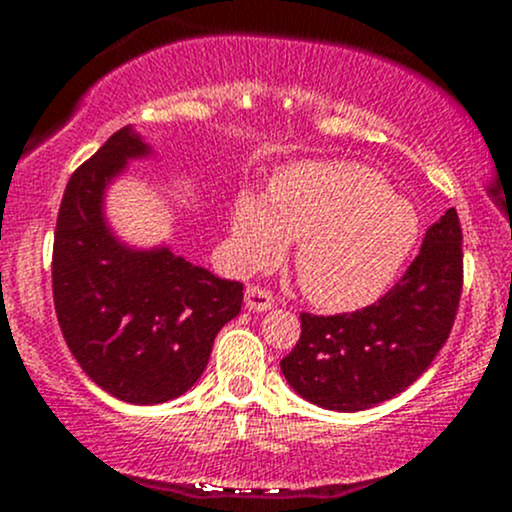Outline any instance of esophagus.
<instances>
[{
    "mask_svg": "<svg viewBox=\"0 0 512 512\" xmlns=\"http://www.w3.org/2000/svg\"><path fill=\"white\" fill-rule=\"evenodd\" d=\"M275 307V299L267 289L262 287H247L245 289V309L250 312H270Z\"/></svg>",
    "mask_w": 512,
    "mask_h": 512,
    "instance_id": "1",
    "label": "esophagus"
}]
</instances>
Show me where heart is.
Returning a JSON list of instances; mask_svg holds the SVG:
<instances>
[{
  "label": "heart",
  "instance_id": "heart-1",
  "mask_svg": "<svg viewBox=\"0 0 512 512\" xmlns=\"http://www.w3.org/2000/svg\"><path fill=\"white\" fill-rule=\"evenodd\" d=\"M227 255L257 272L294 247L304 294L324 312L376 302L414 252L421 220L376 170L354 160H299L277 170L265 198L242 190L227 218Z\"/></svg>",
  "mask_w": 512,
  "mask_h": 512
}]
</instances>
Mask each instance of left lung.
Wrapping results in <instances>:
<instances>
[{"mask_svg":"<svg viewBox=\"0 0 512 512\" xmlns=\"http://www.w3.org/2000/svg\"><path fill=\"white\" fill-rule=\"evenodd\" d=\"M461 287L463 235L451 208L379 302L334 317L302 314L297 347L280 361L287 384L309 404L342 414L394 399L446 344Z\"/></svg>","mask_w":512,"mask_h":512,"instance_id":"left-lung-1","label":"left lung"}]
</instances>
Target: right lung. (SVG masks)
<instances>
[{
  "label": "right lung",
  "instance_id": "1",
  "mask_svg": "<svg viewBox=\"0 0 512 512\" xmlns=\"http://www.w3.org/2000/svg\"><path fill=\"white\" fill-rule=\"evenodd\" d=\"M153 148L133 126L113 133L66 183L54 232V307L71 354L126 404L183 396L208 366L220 329L240 314L242 285L113 232L106 195Z\"/></svg>",
  "mask_w": 512,
  "mask_h": 512
}]
</instances>
